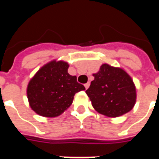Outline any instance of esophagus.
<instances>
[{"label": "esophagus", "instance_id": "1", "mask_svg": "<svg viewBox=\"0 0 159 159\" xmlns=\"http://www.w3.org/2000/svg\"><path fill=\"white\" fill-rule=\"evenodd\" d=\"M89 85H90V83H85V84H84V86H85V89H89Z\"/></svg>", "mask_w": 159, "mask_h": 159}]
</instances>
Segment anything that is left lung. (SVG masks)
Returning a JSON list of instances; mask_svg holds the SVG:
<instances>
[{
    "mask_svg": "<svg viewBox=\"0 0 159 159\" xmlns=\"http://www.w3.org/2000/svg\"><path fill=\"white\" fill-rule=\"evenodd\" d=\"M93 76L94 80L86 93L98 112L116 117L132 110L136 99L135 87L123 70L104 64Z\"/></svg>",
    "mask_w": 159,
    "mask_h": 159,
    "instance_id": "1",
    "label": "left lung"
}]
</instances>
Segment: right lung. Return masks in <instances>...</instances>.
I'll return each instance as SVG.
<instances>
[{
	"mask_svg": "<svg viewBox=\"0 0 159 159\" xmlns=\"http://www.w3.org/2000/svg\"><path fill=\"white\" fill-rule=\"evenodd\" d=\"M68 64L52 61L37 71L30 81L27 96L34 111L43 117H57L72 103L75 93L85 89L70 76Z\"/></svg>",
	"mask_w": 159,
	"mask_h": 159,
	"instance_id": "add662e5",
	"label": "right lung"
}]
</instances>
